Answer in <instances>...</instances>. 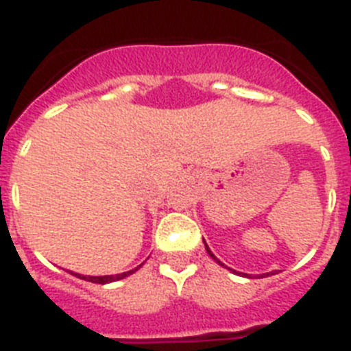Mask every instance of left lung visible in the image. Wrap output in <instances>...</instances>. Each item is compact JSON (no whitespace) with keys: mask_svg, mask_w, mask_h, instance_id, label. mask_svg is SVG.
I'll return each mask as SVG.
<instances>
[{"mask_svg":"<svg viewBox=\"0 0 351 351\" xmlns=\"http://www.w3.org/2000/svg\"><path fill=\"white\" fill-rule=\"evenodd\" d=\"M203 242H205V240H203ZM205 249H206V252H208V254H210V258H213V260L217 261V263H219V265H222V267H224V263H221V261H219V260H217V258H215V254H213V252H212V251H210V249H208V245H206V243H205ZM224 268H228V267H224ZM230 270H231V268H230ZM233 272H234V270H233ZM245 276H247V274H245ZM265 276H274V272H268V274H261V277H265Z\"/></svg>","mask_w":351,"mask_h":351,"instance_id":"8db88e82","label":"left lung"}]
</instances>
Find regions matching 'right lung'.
I'll return each instance as SVG.
<instances>
[{"label":"right lung","instance_id":"obj_1","mask_svg":"<svg viewBox=\"0 0 351 351\" xmlns=\"http://www.w3.org/2000/svg\"><path fill=\"white\" fill-rule=\"evenodd\" d=\"M143 265V263H141ZM141 265H138L136 268H132V270H129V272H123V274H117V276H81V274H74L70 272L72 276L79 277V279H84V281H90V282H97V285H108V282H114V281H120V279H123V277L130 276V274H134L138 268H141Z\"/></svg>","mask_w":351,"mask_h":351}]
</instances>
